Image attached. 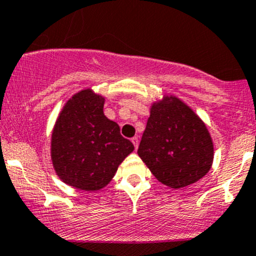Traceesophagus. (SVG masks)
<instances>
[{
	"mask_svg": "<svg viewBox=\"0 0 256 256\" xmlns=\"http://www.w3.org/2000/svg\"><path fill=\"white\" fill-rule=\"evenodd\" d=\"M131 141H132L134 146H135V150H138V138H131Z\"/></svg>",
	"mask_w": 256,
	"mask_h": 256,
	"instance_id": "1",
	"label": "esophagus"
}]
</instances>
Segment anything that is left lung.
I'll return each mask as SVG.
<instances>
[{
    "label": "left lung",
    "instance_id": "obj_1",
    "mask_svg": "<svg viewBox=\"0 0 256 256\" xmlns=\"http://www.w3.org/2000/svg\"><path fill=\"white\" fill-rule=\"evenodd\" d=\"M207 126L176 96L152 104L138 154L154 177L183 188L208 174L214 156Z\"/></svg>",
    "mask_w": 256,
    "mask_h": 256
}]
</instances>
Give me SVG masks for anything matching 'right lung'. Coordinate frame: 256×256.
Returning <instances> with one entry per match:
<instances>
[{"instance_id": "right-lung-1", "label": "right lung", "mask_w": 256, "mask_h": 256, "mask_svg": "<svg viewBox=\"0 0 256 256\" xmlns=\"http://www.w3.org/2000/svg\"><path fill=\"white\" fill-rule=\"evenodd\" d=\"M105 99L92 89L76 92L64 105L52 134V162L59 178L82 190L104 188L134 151L115 121L104 115Z\"/></svg>"}]
</instances>
